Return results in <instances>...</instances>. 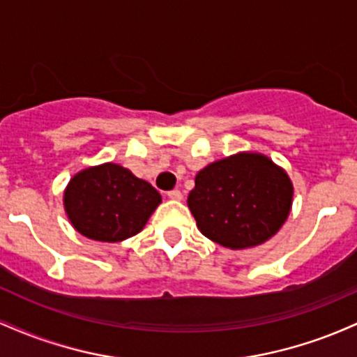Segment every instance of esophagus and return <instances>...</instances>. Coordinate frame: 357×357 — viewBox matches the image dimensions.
<instances>
[{"label":"esophagus","instance_id":"esophagus-1","mask_svg":"<svg viewBox=\"0 0 357 357\" xmlns=\"http://www.w3.org/2000/svg\"><path fill=\"white\" fill-rule=\"evenodd\" d=\"M167 196H169V199H173V202H181L183 199V192L179 190H173L167 192Z\"/></svg>","mask_w":357,"mask_h":357}]
</instances>
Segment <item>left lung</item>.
Segmentation results:
<instances>
[{
    "label": "left lung",
    "instance_id": "left-lung-1",
    "mask_svg": "<svg viewBox=\"0 0 357 357\" xmlns=\"http://www.w3.org/2000/svg\"><path fill=\"white\" fill-rule=\"evenodd\" d=\"M294 184L268 155L243 151L203 167L188 196L198 230L230 250L277 235L292 210Z\"/></svg>",
    "mask_w": 357,
    "mask_h": 357
}]
</instances>
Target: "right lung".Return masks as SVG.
I'll return each instance as SVG.
<instances>
[{"label":"right lung","mask_w":357,"mask_h":357,"mask_svg":"<svg viewBox=\"0 0 357 357\" xmlns=\"http://www.w3.org/2000/svg\"><path fill=\"white\" fill-rule=\"evenodd\" d=\"M161 202L149 183L116 162L85 167L63 191L72 227L85 238L107 243L137 235Z\"/></svg>","instance_id":"add662e5"}]
</instances>
